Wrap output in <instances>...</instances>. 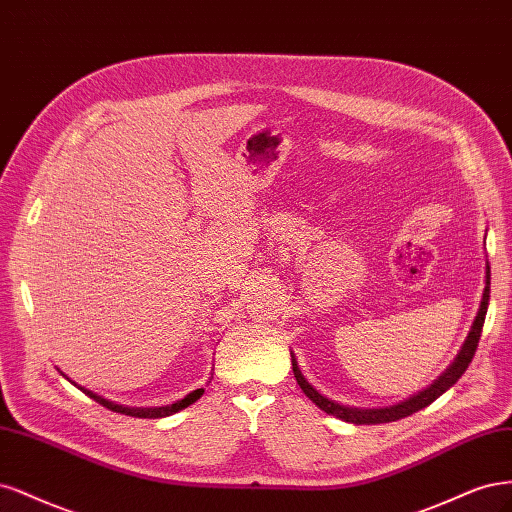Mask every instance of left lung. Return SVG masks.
Listing matches in <instances>:
<instances>
[{
	"label": "left lung",
	"mask_w": 512,
	"mask_h": 512,
	"mask_svg": "<svg viewBox=\"0 0 512 512\" xmlns=\"http://www.w3.org/2000/svg\"><path fill=\"white\" fill-rule=\"evenodd\" d=\"M485 291H483V300H481V306H478V312H476V319L470 327V334L466 336V342L461 344V349L457 353V357L453 359V364L444 370L436 381L425 387L423 391L415 393L412 398L400 402V404H393V406H385V408H357V406H346V404H340L332 398H327V395H323L319 389L312 387L308 383V378L302 374L300 366H298V359H295V353L291 351V366H293V374H295V381H298V385L302 387V391L308 395V398L315 402L323 412H327V415H332L336 419H342L346 423H355V425H376V423H389V421H398V419H404L408 415H412V412H417L425 406H430L434 400H438L440 395L451 389L457 381L459 376L466 372V368L470 366V361L476 353V346H478V340H481V332H483V323H485V315H487V306H489V263L485 266Z\"/></svg>",
	"instance_id": "left-lung-1"
}]
</instances>
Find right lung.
<instances>
[{"label":"right lung","instance_id":"1","mask_svg":"<svg viewBox=\"0 0 512 512\" xmlns=\"http://www.w3.org/2000/svg\"><path fill=\"white\" fill-rule=\"evenodd\" d=\"M63 374V372H61ZM65 378H68V374H63ZM70 381V378H68ZM74 387H78L82 393H87L91 400H95V402H100L102 406H106V408H110L112 412H121V415H127V417H140V419H161V417H170V415H174V412H178V410H183V408H187V406H191L193 402H197L202 398V393H204V389H195V391H191L189 395H185L183 400H178V402H174V404H168V406H125V404H119V402H112V400H106L104 395H97V393H93L91 389H87V387H80L78 383H74V381H70ZM210 383V381H208Z\"/></svg>","mask_w":512,"mask_h":512}]
</instances>
